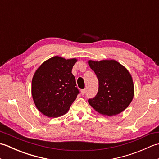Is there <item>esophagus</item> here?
Listing matches in <instances>:
<instances>
[{"label":"esophagus","mask_w":159,"mask_h":159,"mask_svg":"<svg viewBox=\"0 0 159 159\" xmlns=\"http://www.w3.org/2000/svg\"><path fill=\"white\" fill-rule=\"evenodd\" d=\"M80 92H81L82 95H84V94L86 93V89H81V91H80Z\"/></svg>","instance_id":"1"}]
</instances>
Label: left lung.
Returning <instances> with one entry per match:
<instances>
[{"label": "left lung", "instance_id": "obj_1", "mask_svg": "<svg viewBox=\"0 0 159 159\" xmlns=\"http://www.w3.org/2000/svg\"><path fill=\"white\" fill-rule=\"evenodd\" d=\"M88 63L99 84L96 96L88 100L89 104L104 116H116L122 112L134 96L133 81L129 72L115 60H89Z\"/></svg>", "mask_w": 159, "mask_h": 159}]
</instances>
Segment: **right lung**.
<instances>
[{
    "label": "right lung",
    "mask_w": 159,
    "mask_h": 159,
    "mask_svg": "<svg viewBox=\"0 0 159 159\" xmlns=\"http://www.w3.org/2000/svg\"><path fill=\"white\" fill-rule=\"evenodd\" d=\"M76 59L53 57L43 62L32 79L31 92L40 112L48 117L61 116L68 111L79 90L72 73Z\"/></svg>",
    "instance_id": "1"
}]
</instances>
